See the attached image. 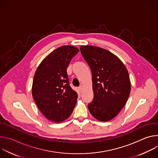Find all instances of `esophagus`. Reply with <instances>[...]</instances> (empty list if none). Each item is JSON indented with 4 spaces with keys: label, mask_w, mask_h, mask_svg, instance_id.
<instances>
[{
    "label": "esophagus",
    "mask_w": 158,
    "mask_h": 158,
    "mask_svg": "<svg viewBox=\"0 0 158 158\" xmlns=\"http://www.w3.org/2000/svg\"><path fill=\"white\" fill-rule=\"evenodd\" d=\"M79 53H80V52H79ZM74 82H75L76 84H77V85H79V84H80V82H79V81H77V80H76ZM79 86H81V85H79Z\"/></svg>",
    "instance_id": "obj_1"
}]
</instances>
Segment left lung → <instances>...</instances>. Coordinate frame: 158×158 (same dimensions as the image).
Segmentation results:
<instances>
[{"label": "left lung", "instance_id": "obj_1", "mask_svg": "<svg viewBox=\"0 0 158 158\" xmlns=\"http://www.w3.org/2000/svg\"><path fill=\"white\" fill-rule=\"evenodd\" d=\"M79 50L72 46L60 47L45 58L34 74L32 94L43 115L54 123L71 115L77 93L70 84L67 68Z\"/></svg>", "mask_w": 158, "mask_h": 158}]
</instances>
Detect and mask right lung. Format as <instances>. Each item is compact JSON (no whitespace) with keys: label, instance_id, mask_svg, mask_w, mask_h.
Segmentation results:
<instances>
[{"label":"right lung","instance_id":"obj_1","mask_svg":"<svg viewBox=\"0 0 158 158\" xmlns=\"http://www.w3.org/2000/svg\"><path fill=\"white\" fill-rule=\"evenodd\" d=\"M91 70L94 98L87 105L96 119L107 121L116 117L126 104L131 91L127 70L109 51L92 46L80 48Z\"/></svg>","mask_w":158,"mask_h":158}]
</instances>
